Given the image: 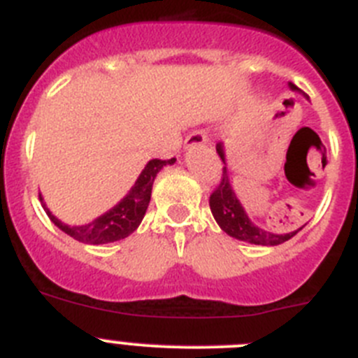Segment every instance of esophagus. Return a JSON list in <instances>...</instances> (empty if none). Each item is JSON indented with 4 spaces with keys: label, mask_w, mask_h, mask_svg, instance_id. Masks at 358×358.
<instances>
[{
    "label": "esophagus",
    "mask_w": 358,
    "mask_h": 358,
    "mask_svg": "<svg viewBox=\"0 0 358 358\" xmlns=\"http://www.w3.org/2000/svg\"><path fill=\"white\" fill-rule=\"evenodd\" d=\"M208 136L204 134L202 131H194L192 134L186 136L185 140V147L186 148H194V147H202V145H206Z\"/></svg>",
    "instance_id": "34e87169"
}]
</instances>
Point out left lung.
I'll list each match as a JSON object with an SVG mask.
<instances>
[{"mask_svg": "<svg viewBox=\"0 0 358 358\" xmlns=\"http://www.w3.org/2000/svg\"><path fill=\"white\" fill-rule=\"evenodd\" d=\"M289 87L292 91H296V93H301V90L297 85H294L292 82H289ZM217 152L220 159H222V163L226 164L224 143H217ZM210 208L215 220H217V224L220 226V229L224 233H227V235L236 240H242V242L255 243V245H280V243L290 240L294 235H297L303 229L301 226L299 229L290 231V233H271V231H265L256 226L251 218H249V215L245 213L242 202L238 201L235 189L231 186L227 166H224L222 179L218 182L217 189L211 194Z\"/></svg>", "mask_w": 358, "mask_h": 358, "instance_id": "1", "label": "left lung"}]
</instances>
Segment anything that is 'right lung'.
Segmentation results:
<instances>
[{
	"mask_svg": "<svg viewBox=\"0 0 358 358\" xmlns=\"http://www.w3.org/2000/svg\"><path fill=\"white\" fill-rule=\"evenodd\" d=\"M176 163V157L169 161L161 159H150L145 169L141 170L140 177L136 179L134 186L129 189V194L122 199V201L116 204V206L110 208L109 211H106L103 215L96 217L94 220H91L90 224H82V226H69L64 224L62 220L55 217V215L50 211V208L46 206L44 199L41 197L43 202V208L46 211V215L50 217L53 224L61 231H64L66 235H69L71 238L78 240L82 243H91V245H100V243H110L116 242V240L127 238L131 233H134L138 229V226L143 220L145 213H147L148 202H150L152 195V185L156 181V176L159 173V170L166 164Z\"/></svg>",
	"mask_w": 358,
	"mask_h": 358,
	"instance_id": "1",
	"label": "right lung"
}]
</instances>
